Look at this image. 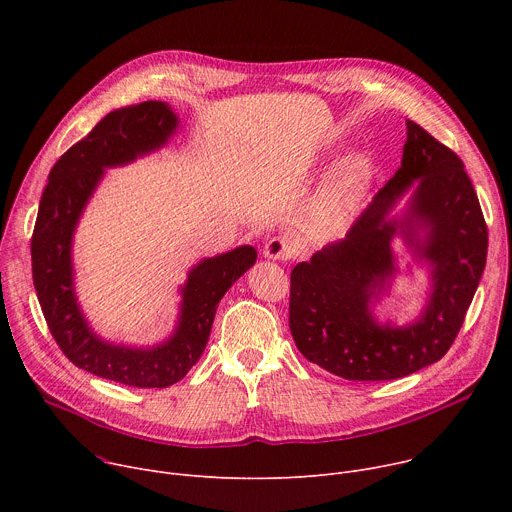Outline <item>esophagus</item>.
<instances>
[{"mask_svg": "<svg viewBox=\"0 0 512 512\" xmlns=\"http://www.w3.org/2000/svg\"><path fill=\"white\" fill-rule=\"evenodd\" d=\"M296 255V243L289 237H273L263 247V257L271 261H287Z\"/></svg>", "mask_w": 512, "mask_h": 512, "instance_id": "esophagus-1", "label": "esophagus"}]
</instances>
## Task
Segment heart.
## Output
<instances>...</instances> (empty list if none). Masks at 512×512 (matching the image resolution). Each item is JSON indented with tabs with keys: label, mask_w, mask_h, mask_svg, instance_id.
<instances>
[{
	"label": "heart",
	"mask_w": 512,
	"mask_h": 512,
	"mask_svg": "<svg viewBox=\"0 0 512 512\" xmlns=\"http://www.w3.org/2000/svg\"><path fill=\"white\" fill-rule=\"evenodd\" d=\"M373 178L375 164L369 154L356 152L338 162L306 214L308 233L318 241L340 239L352 227Z\"/></svg>",
	"instance_id": "obj_1"
}]
</instances>
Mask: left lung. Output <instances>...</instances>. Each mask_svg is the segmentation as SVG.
Instances as JSON below:
<instances>
[{
	"mask_svg": "<svg viewBox=\"0 0 512 512\" xmlns=\"http://www.w3.org/2000/svg\"><path fill=\"white\" fill-rule=\"evenodd\" d=\"M416 184L401 219L394 202ZM401 234L432 267L422 316L407 327L379 325L370 312L396 272L390 243ZM488 229L462 160L407 119L401 168L375 194L348 235L291 271L289 330L298 350L348 381H391L440 360L454 344L476 294Z\"/></svg>",
	"mask_w": 512,
	"mask_h": 512,
	"instance_id": "left-lung-1",
	"label": "left lung"
}]
</instances>
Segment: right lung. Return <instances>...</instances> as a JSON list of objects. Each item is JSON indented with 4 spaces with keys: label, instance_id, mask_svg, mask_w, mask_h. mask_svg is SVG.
Masks as SVG:
<instances>
[{
    "label": "right lung",
    "instance_id": "add662e5",
    "mask_svg": "<svg viewBox=\"0 0 512 512\" xmlns=\"http://www.w3.org/2000/svg\"><path fill=\"white\" fill-rule=\"evenodd\" d=\"M176 127V113L162 101H145L105 115L50 170L32 235L34 287L60 350L79 369L139 389H164L186 377L206 348L218 302L257 259V251L243 245L196 263L180 287L178 326L162 344H111L87 324L72 269V237L79 218L105 168L125 166L160 150Z\"/></svg>",
    "mask_w": 512,
    "mask_h": 512
}]
</instances>
